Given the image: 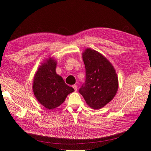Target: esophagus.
<instances>
[{
	"mask_svg": "<svg viewBox=\"0 0 151 151\" xmlns=\"http://www.w3.org/2000/svg\"><path fill=\"white\" fill-rule=\"evenodd\" d=\"M72 88L74 89V90H75V91H77V85H73L72 86Z\"/></svg>",
	"mask_w": 151,
	"mask_h": 151,
	"instance_id": "1",
	"label": "esophagus"
}]
</instances>
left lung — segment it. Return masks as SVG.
Wrapping results in <instances>:
<instances>
[{
	"label": "left lung",
	"mask_w": 151,
	"mask_h": 151,
	"mask_svg": "<svg viewBox=\"0 0 151 151\" xmlns=\"http://www.w3.org/2000/svg\"><path fill=\"white\" fill-rule=\"evenodd\" d=\"M83 58L86 79L79 92L90 107L99 109L110 102L117 92L116 72L110 62L95 50L86 49Z\"/></svg>",
	"instance_id": "1"
}]
</instances>
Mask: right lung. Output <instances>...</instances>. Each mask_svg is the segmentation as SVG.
I'll return each mask as SVG.
<instances>
[{
	"label": "right lung",
	"instance_id": "obj_1",
	"mask_svg": "<svg viewBox=\"0 0 151 151\" xmlns=\"http://www.w3.org/2000/svg\"><path fill=\"white\" fill-rule=\"evenodd\" d=\"M57 62L50 58L35 76L33 89L38 101L48 109L58 107L74 89L65 84L55 72Z\"/></svg>",
	"mask_w": 151,
	"mask_h": 151
}]
</instances>
